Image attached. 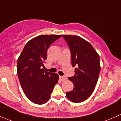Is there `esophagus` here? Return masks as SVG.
I'll use <instances>...</instances> for the list:
<instances>
[{
	"label": "esophagus",
	"instance_id": "1",
	"mask_svg": "<svg viewBox=\"0 0 121 121\" xmlns=\"http://www.w3.org/2000/svg\"><path fill=\"white\" fill-rule=\"evenodd\" d=\"M60 79L62 81H65L67 79V77L65 76H60L59 77Z\"/></svg>",
	"mask_w": 121,
	"mask_h": 121
}]
</instances>
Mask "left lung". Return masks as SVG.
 Listing matches in <instances>:
<instances>
[{"label":"left lung","mask_w":121,"mask_h":121,"mask_svg":"<svg viewBox=\"0 0 121 121\" xmlns=\"http://www.w3.org/2000/svg\"><path fill=\"white\" fill-rule=\"evenodd\" d=\"M62 37L70 51L72 66L76 67L74 76L68 78L74 87L66 95L71 101L80 103L91 95L97 83L101 69L99 56L89 42L79 36Z\"/></svg>","instance_id":"1"}]
</instances>
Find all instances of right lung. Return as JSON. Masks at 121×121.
Here are the masks:
<instances>
[{
	"mask_svg": "<svg viewBox=\"0 0 121 121\" xmlns=\"http://www.w3.org/2000/svg\"><path fill=\"white\" fill-rule=\"evenodd\" d=\"M60 35H43L29 41L17 60V74L21 86L27 98L37 104L45 103L51 97L59 76L45 72V60L49 46Z\"/></svg>",
	"mask_w": 121,
	"mask_h": 121,
	"instance_id": "add662e5",
	"label": "right lung"
}]
</instances>
